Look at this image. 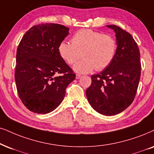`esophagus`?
<instances>
[{
    "mask_svg": "<svg viewBox=\"0 0 154 154\" xmlns=\"http://www.w3.org/2000/svg\"><path fill=\"white\" fill-rule=\"evenodd\" d=\"M81 77L80 74H76V79H79Z\"/></svg>",
    "mask_w": 154,
    "mask_h": 154,
    "instance_id": "esophagus-1",
    "label": "esophagus"
}]
</instances>
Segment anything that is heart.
Wrapping results in <instances>:
<instances>
[{
    "label": "heart",
    "instance_id": "obj_1",
    "mask_svg": "<svg viewBox=\"0 0 154 154\" xmlns=\"http://www.w3.org/2000/svg\"><path fill=\"white\" fill-rule=\"evenodd\" d=\"M59 53L69 65H74L84 56V59L74 66L79 73H89L94 69L102 71L111 65L115 57L117 43L113 37L89 29L77 31L72 43L63 41L58 47Z\"/></svg>",
    "mask_w": 154,
    "mask_h": 154
}]
</instances>
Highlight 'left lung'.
Returning <instances> with one entry per match:
<instances>
[{
  "instance_id": "left-lung-1",
  "label": "left lung",
  "mask_w": 154,
  "mask_h": 154,
  "mask_svg": "<svg viewBox=\"0 0 154 154\" xmlns=\"http://www.w3.org/2000/svg\"><path fill=\"white\" fill-rule=\"evenodd\" d=\"M116 34L117 50L114 60L98 75H91L87 98L101 114H119L133 102L141 76L140 52L130 33L116 25H106Z\"/></svg>"
}]
</instances>
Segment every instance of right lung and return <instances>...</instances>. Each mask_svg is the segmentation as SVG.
Wrapping results in <instances>:
<instances>
[{"label":"right lung","mask_w":154,"mask_h":154,"mask_svg":"<svg viewBox=\"0 0 154 154\" xmlns=\"http://www.w3.org/2000/svg\"><path fill=\"white\" fill-rule=\"evenodd\" d=\"M69 28L54 23L32 27L23 35L16 54L15 80L19 97L31 112L48 114L63 102L75 74L60 56V44ZM59 73L60 75H56Z\"/></svg>","instance_id":"add662e5"}]
</instances>
